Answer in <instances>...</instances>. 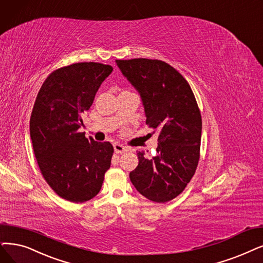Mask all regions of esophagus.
Listing matches in <instances>:
<instances>
[{
    "mask_svg": "<svg viewBox=\"0 0 263 263\" xmlns=\"http://www.w3.org/2000/svg\"><path fill=\"white\" fill-rule=\"evenodd\" d=\"M113 146H114V151H115V153H118V154H120V153H124L125 151H127V149H126L124 145H122V144H120V143H115Z\"/></svg>",
    "mask_w": 263,
    "mask_h": 263,
    "instance_id": "esophagus-1",
    "label": "esophagus"
}]
</instances>
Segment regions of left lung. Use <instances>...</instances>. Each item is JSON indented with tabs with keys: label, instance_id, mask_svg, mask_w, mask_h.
<instances>
[{
	"label": "left lung",
	"instance_id": "left-lung-1",
	"mask_svg": "<svg viewBox=\"0 0 263 263\" xmlns=\"http://www.w3.org/2000/svg\"><path fill=\"white\" fill-rule=\"evenodd\" d=\"M140 93L145 124L159 133L156 155L138 152L139 164L129 174L140 194L155 203L179 195L195 174L199 160L202 117L186 80L157 59L115 60Z\"/></svg>",
	"mask_w": 263,
	"mask_h": 263
}]
</instances>
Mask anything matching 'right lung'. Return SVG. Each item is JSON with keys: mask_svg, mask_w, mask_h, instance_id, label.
I'll list each match as a JSON object with an SVG mask.
<instances>
[{"mask_svg": "<svg viewBox=\"0 0 263 263\" xmlns=\"http://www.w3.org/2000/svg\"><path fill=\"white\" fill-rule=\"evenodd\" d=\"M113 68L78 62L51 72L30 118V137L42 176L60 197L84 203L95 197L110 168L113 145L80 133L101 83Z\"/></svg>", "mask_w": 263, "mask_h": 263, "instance_id": "1", "label": "right lung"}]
</instances>
